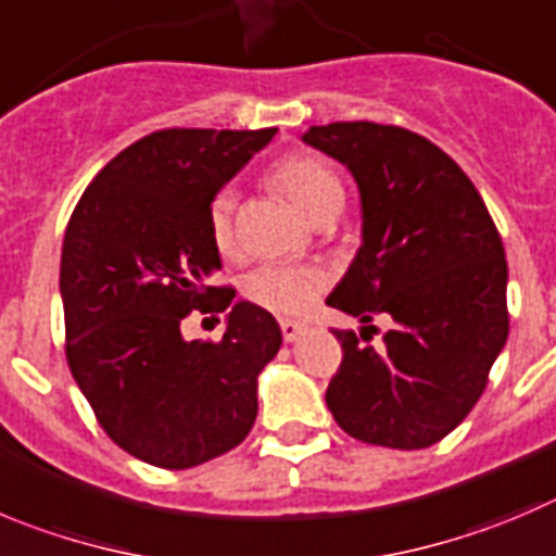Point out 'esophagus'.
Here are the masks:
<instances>
[{"label": "esophagus", "instance_id": "esophagus-1", "mask_svg": "<svg viewBox=\"0 0 556 556\" xmlns=\"http://www.w3.org/2000/svg\"><path fill=\"white\" fill-rule=\"evenodd\" d=\"M279 329H282V337H285V342H293V340H299V337H302L304 331H307V326H304V324H299V320L282 318V320H279Z\"/></svg>", "mask_w": 556, "mask_h": 556}]
</instances>
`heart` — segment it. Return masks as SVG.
<instances>
[{"label":"heart","instance_id":"obj_1","mask_svg":"<svg viewBox=\"0 0 556 556\" xmlns=\"http://www.w3.org/2000/svg\"><path fill=\"white\" fill-rule=\"evenodd\" d=\"M271 184L282 194L290 197L307 219L329 214L331 207H342L345 189L342 180L326 161L313 155H290L271 169ZM207 232L222 254L236 247L232 230V194L219 191L207 207ZM329 285V274L313 263H261L243 279V295L263 309L282 315H299L315 304L324 288Z\"/></svg>","mask_w":556,"mask_h":556}]
</instances>
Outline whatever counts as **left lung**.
<instances>
[{"instance_id": "8db88e82", "label": "left lung", "mask_w": 556, "mask_h": 556, "mask_svg": "<svg viewBox=\"0 0 556 556\" xmlns=\"http://www.w3.org/2000/svg\"><path fill=\"white\" fill-rule=\"evenodd\" d=\"M302 139L349 167L362 200V247L326 299L362 331L334 329L342 362L326 406L365 444L430 447L475 408L505 349L500 232L464 169L408 128L329 123ZM376 314L393 329L372 350L361 341Z\"/></svg>"}]
</instances>
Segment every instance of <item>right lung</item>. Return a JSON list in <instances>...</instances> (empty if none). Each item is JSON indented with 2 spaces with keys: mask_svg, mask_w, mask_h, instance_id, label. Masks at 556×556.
<instances>
[{
  "mask_svg": "<svg viewBox=\"0 0 556 556\" xmlns=\"http://www.w3.org/2000/svg\"><path fill=\"white\" fill-rule=\"evenodd\" d=\"M277 128H167L114 155L81 194L62 241L65 356L117 447L161 469H191L243 442L257 376L277 356L271 313L211 285L216 191ZM191 308H230L219 343L186 341Z\"/></svg>",
  "mask_w": 556,
  "mask_h": 556,
  "instance_id": "obj_1",
  "label": "right lung"
}]
</instances>
